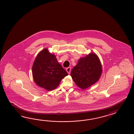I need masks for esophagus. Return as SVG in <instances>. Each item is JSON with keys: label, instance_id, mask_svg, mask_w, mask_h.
Masks as SVG:
<instances>
[{"label": "esophagus", "instance_id": "34e87169", "mask_svg": "<svg viewBox=\"0 0 134 134\" xmlns=\"http://www.w3.org/2000/svg\"><path fill=\"white\" fill-rule=\"evenodd\" d=\"M71 67H70L66 68V71L67 72V73H68L69 74H70V72H71Z\"/></svg>", "mask_w": 134, "mask_h": 134}]
</instances>
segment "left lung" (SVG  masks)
Wrapping results in <instances>:
<instances>
[{"label": "left lung", "instance_id": "8db88e82", "mask_svg": "<svg viewBox=\"0 0 134 134\" xmlns=\"http://www.w3.org/2000/svg\"><path fill=\"white\" fill-rule=\"evenodd\" d=\"M102 66L97 55L89 53L79 59L71 72L74 81L79 87L84 89L93 85L101 75Z\"/></svg>", "mask_w": 134, "mask_h": 134}]
</instances>
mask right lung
Segmentation results:
<instances>
[{"label":"right lung","mask_w":134,"mask_h":134,"mask_svg":"<svg viewBox=\"0 0 134 134\" xmlns=\"http://www.w3.org/2000/svg\"><path fill=\"white\" fill-rule=\"evenodd\" d=\"M32 70L35 83L49 91L56 88L61 80L68 75L67 72L58 63L55 56L47 49L39 53Z\"/></svg>","instance_id":"add662e5"}]
</instances>
